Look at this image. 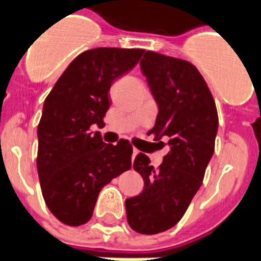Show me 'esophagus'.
Segmentation results:
<instances>
[{
    "label": "esophagus",
    "mask_w": 261,
    "mask_h": 261,
    "mask_svg": "<svg viewBox=\"0 0 261 261\" xmlns=\"http://www.w3.org/2000/svg\"><path fill=\"white\" fill-rule=\"evenodd\" d=\"M137 155H138V150H137V149H133V158H136Z\"/></svg>",
    "instance_id": "obj_1"
}]
</instances>
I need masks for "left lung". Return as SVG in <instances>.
<instances>
[{
    "mask_svg": "<svg viewBox=\"0 0 261 261\" xmlns=\"http://www.w3.org/2000/svg\"><path fill=\"white\" fill-rule=\"evenodd\" d=\"M140 65L158 105L149 134L169 141V152L159 169L144 153L136 156L133 167L144 178V191L125 199V212L131 228L153 235L174 227L200 188L213 156L219 116L192 63L146 51Z\"/></svg>",
    "mask_w": 261,
    "mask_h": 261,
    "instance_id": "left-lung-1",
    "label": "left lung"
}]
</instances>
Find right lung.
Masks as SVG:
<instances>
[{
  "instance_id": "obj_1",
  "label": "right lung",
  "mask_w": 261,
  "mask_h": 261,
  "mask_svg": "<svg viewBox=\"0 0 261 261\" xmlns=\"http://www.w3.org/2000/svg\"><path fill=\"white\" fill-rule=\"evenodd\" d=\"M144 49L95 48L71 62L45 98L38 124L37 171L45 204L66 225L91 219L96 198L131 167L127 140L105 144L102 127L112 83L136 66Z\"/></svg>"
}]
</instances>
